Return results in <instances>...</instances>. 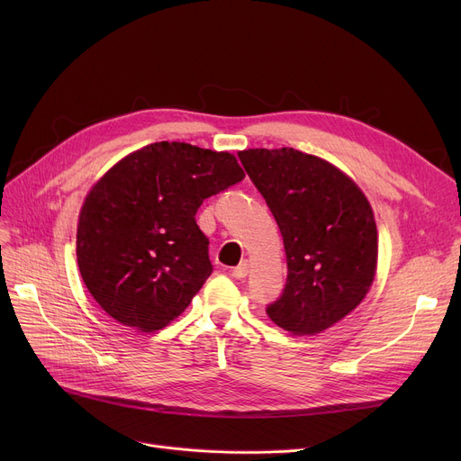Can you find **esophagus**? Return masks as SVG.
Here are the masks:
<instances>
[{
	"mask_svg": "<svg viewBox=\"0 0 461 461\" xmlns=\"http://www.w3.org/2000/svg\"><path fill=\"white\" fill-rule=\"evenodd\" d=\"M249 269H250V265H249V261H240L237 267L231 271V276L233 278H247V275H249Z\"/></svg>",
	"mask_w": 461,
	"mask_h": 461,
	"instance_id": "obj_1",
	"label": "esophagus"
}]
</instances>
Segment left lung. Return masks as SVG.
<instances>
[{"instance_id":"obj_1","label":"left lung","mask_w":461,"mask_h":461,"mask_svg":"<svg viewBox=\"0 0 461 461\" xmlns=\"http://www.w3.org/2000/svg\"><path fill=\"white\" fill-rule=\"evenodd\" d=\"M284 237L287 280L267 316L292 334H318L362 301L377 271L374 209L325 158L294 148L237 153Z\"/></svg>"}]
</instances>
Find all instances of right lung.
I'll list each match as a JSON object with an SVG mask.
<instances>
[{
	"instance_id": "obj_1",
	"label": "right lung",
	"mask_w": 461,
	"mask_h": 461,
	"mask_svg": "<svg viewBox=\"0 0 461 461\" xmlns=\"http://www.w3.org/2000/svg\"><path fill=\"white\" fill-rule=\"evenodd\" d=\"M243 179L228 151L157 141L115 162L89 188L77 258L87 292L108 316L141 332L181 316L212 273L196 211Z\"/></svg>"
}]
</instances>
